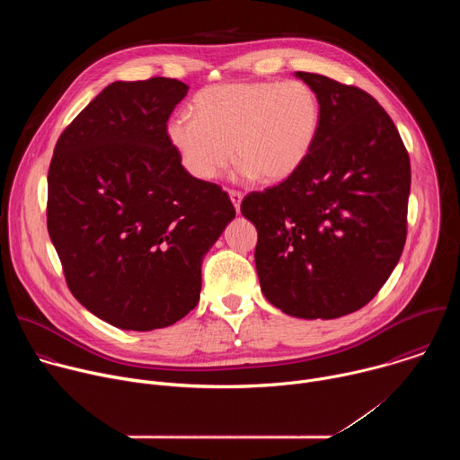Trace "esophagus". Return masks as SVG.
<instances>
[{"label": "esophagus", "mask_w": 460, "mask_h": 460, "mask_svg": "<svg viewBox=\"0 0 460 460\" xmlns=\"http://www.w3.org/2000/svg\"><path fill=\"white\" fill-rule=\"evenodd\" d=\"M229 199L236 209V213H240V204H242V192L238 190H229Z\"/></svg>", "instance_id": "obj_1"}]
</instances>
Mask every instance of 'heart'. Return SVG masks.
I'll return each instance as SVG.
<instances>
[{
  "label": "heart",
  "mask_w": 460,
  "mask_h": 460,
  "mask_svg": "<svg viewBox=\"0 0 460 460\" xmlns=\"http://www.w3.org/2000/svg\"><path fill=\"white\" fill-rule=\"evenodd\" d=\"M192 109L194 116L169 119L167 138L202 181L217 180L234 155L240 178L282 181L305 162L320 127L318 96L302 82L213 85L196 94Z\"/></svg>",
  "instance_id": "obj_1"
}]
</instances>
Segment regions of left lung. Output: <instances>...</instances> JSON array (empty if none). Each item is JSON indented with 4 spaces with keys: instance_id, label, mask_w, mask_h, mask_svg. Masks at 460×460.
<instances>
[{
    "instance_id": "left-lung-1",
    "label": "left lung",
    "mask_w": 460,
    "mask_h": 460,
    "mask_svg": "<svg viewBox=\"0 0 460 460\" xmlns=\"http://www.w3.org/2000/svg\"><path fill=\"white\" fill-rule=\"evenodd\" d=\"M320 102L316 140L295 174L240 209L258 233L261 293L296 318L364 307L406 243L410 156L389 114L366 91L295 73Z\"/></svg>"
}]
</instances>
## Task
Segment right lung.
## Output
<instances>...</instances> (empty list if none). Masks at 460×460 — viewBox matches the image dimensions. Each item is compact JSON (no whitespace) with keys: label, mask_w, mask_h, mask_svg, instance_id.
<instances>
[{"label":"right lung","mask_w":460,"mask_h":460,"mask_svg":"<svg viewBox=\"0 0 460 460\" xmlns=\"http://www.w3.org/2000/svg\"><path fill=\"white\" fill-rule=\"evenodd\" d=\"M189 87L114 82L63 130L47 229L75 298L128 332L172 325L200 300L202 260L234 218L226 190L190 176L167 138Z\"/></svg>","instance_id":"add662e5"}]
</instances>
